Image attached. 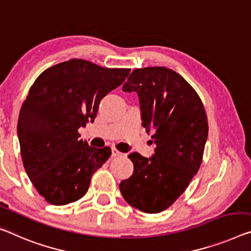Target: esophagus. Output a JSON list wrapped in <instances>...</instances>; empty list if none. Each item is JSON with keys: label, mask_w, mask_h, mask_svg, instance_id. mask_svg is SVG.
I'll list each match as a JSON object with an SVG mask.
<instances>
[{"label": "esophagus", "mask_w": 251, "mask_h": 251, "mask_svg": "<svg viewBox=\"0 0 251 251\" xmlns=\"http://www.w3.org/2000/svg\"><path fill=\"white\" fill-rule=\"evenodd\" d=\"M122 152L119 151V150L115 148V147H112V156L113 157H117V156H121Z\"/></svg>", "instance_id": "esophagus-1"}]
</instances>
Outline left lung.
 <instances>
[{"instance_id": "left-lung-1", "label": "left lung", "mask_w": 251, "mask_h": 251, "mask_svg": "<svg viewBox=\"0 0 251 251\" xmlns=\"http://www.w3.org/2000/svg\"><path fill=\"white\" fill-rule=\"evenodd\" d=\"M122 91L138 94L142 126L152 131L156 148L150 158L130 153L133 174L119 187L131 206L159 213L199 172L209 133L205 110L194 88L166 67L134 69Z\"/></svg>"}]
</instances>
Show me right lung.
<instances>
[{
    "mask_svg": "<svg viewBox=\"0 0 251 251\" xmlns=\"http://www.w3.org/2000/svg\"><path fill=\"white\" fill-rule=\"evenodd\" d=\"M129 68H104L71 59L46 69L34 80L18 121L23 166L36 190L53 205L86 194L111 148L80 140L78 129L93 122L101 100L120 86Z\"/></svg>",
    "mask_w": 251,
    "mask_h": 251,
    "instance_id": "obj_1",
    "label": "right lung"
}]
</instances>
